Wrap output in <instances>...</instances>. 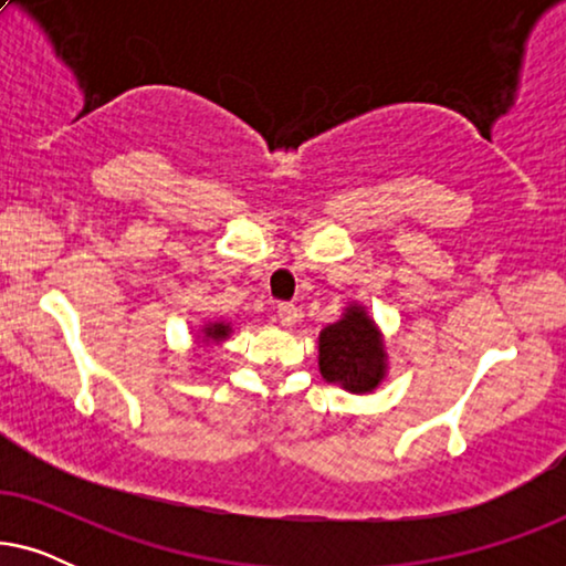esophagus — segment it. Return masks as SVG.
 Here are the masks:
<instances>
[{
  "mask_svg": "<svg viewBox=\"0 0 566 566\" xmlns=\"http://www.w3.org/2000/svg\"><path fill=\"white\" fill-rule=\"evenodd\" d=\"M275 316L283 327H293L298 322V308L293 304H277L275 306Z\"/></svg>",
  "mask_w": 566,
  "mask_h": 566,
  "instance_id": "obj_1",
  "label": "esophagus"
}]
</instances>
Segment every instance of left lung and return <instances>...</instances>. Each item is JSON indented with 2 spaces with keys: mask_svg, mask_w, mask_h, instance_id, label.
<instances>
[{
  "mask_svg": "<svg viewBox=\"0 0 566 566\" xmlns=\"http://www.w3.org/2000/svg\"><path fill=\"white\" fill-rule=\"evenodd\" d=\"M319 370L350 394H370L386 376L384 337L366 306L350 304L343 319L319 332Z\"/></svg>",
  "mask_w": 566,
  "mask_h": 566,
  "instance_id": "1",
  "label": "left lung"
}]
</instances>
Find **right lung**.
I'll use <instances>...</instances> for the list:
<instances>
[{
    "instance_id": "1",
    "label": "right lung",
    "mask_w": 566,
    "mask_h": 566,
    "mask_svg": "<svg viewBox=\"0 0 566 566\" xmlns=\"http://www.w3.org/2000/svg\"><path fill=\"white\" fill-rule=\"evenodd\" d=\"M203 343H221L231 335V324L229 322H208L203 329Z\"/></svg>"
}]
</instances>
